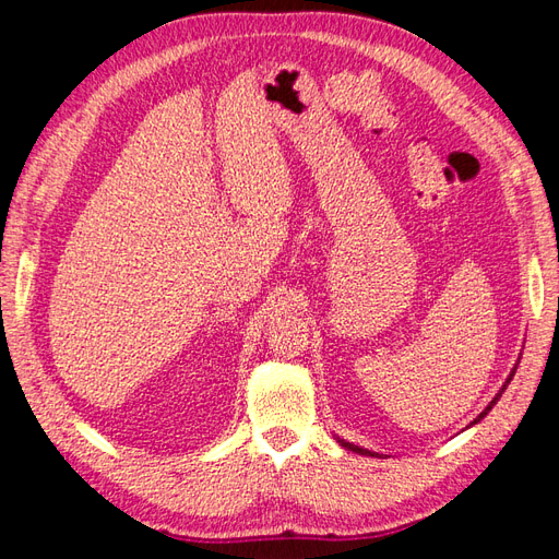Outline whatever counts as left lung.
Returning a JSON list of instances; mask_svg holds the SVG:
<instances>
[{"label":"left lung","mask_w":559,"mask_h":559,"mask_svg":"<svg viewBox=\"0 0 559 559\" xmlns=\"http://www.w3.org/2000/svg\"><path fill=\"white\" fill-rule=\"evenodd\" d=\"M513 376H515V368L511 370V376H509V380H506V382H503V386L499 389V394H497V396L492 399V403H489V405H487V408H485V411H483V413H480V415H478L476 419H473V425H476V421H480V419H483V417H485V415H487L489 411H492V405H495V403H497V401L501 399V394H503V389H506V386H509V382L513 380ZM337 443H341V445H343V448H347V450H352V452H359V454H370V456H373V454H376V452H370V450H364V448H359V445H352V443H347V441H337Z\"/></svg>","instance_id":"1"}]
</instances>
